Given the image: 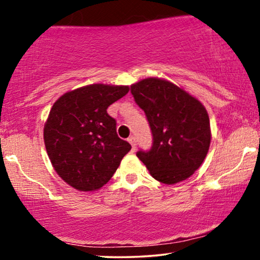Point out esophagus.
I'll list each match as a JSON object with an SVG mask.
<instances>
[{"label": "esophagus", "mask_w": 260, "mask_h": 260, "mask_svg": "<svg viewBox=\"0 0 260 260\" xmlns=\"http://www.w3.org/2000/svg\"><path fill=\"white\" fill-rule=\"evenodd\" d=\"M127 141H129V143L131 144V147H133V150H136V145H137L136 138H135L134 136H131V137L127 138Z\"/></svg>", "instance_id": "34e87169"}]
</instances>
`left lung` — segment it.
<instances>
[{
  "label": "left lung",
  "mask_w": 260,
  "mask_h": 260,
  "mask_svg": "<svg viewBox=\"0 0 260 260\" xmlns=\"http://www.w3.org/2000/svg\"><path fill=\"white\" fill-rule=\"evenodd\" d=\"M135 102L147 116L152 147L138 151L155 180L166 184L187 180L200 168L211 144V124L202 103L162 78H145L131 85Z\"/></svg>",
  "instance_id": "obj_1"
}]
</instances>
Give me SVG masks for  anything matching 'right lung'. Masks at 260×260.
<instances>
[{"label": "right lung", "instance_id": "obj_1", "mask_svg": "<svg viewBox=\"0 0 260 260\" xmlns=\"http://www.w3.org/2000/svg\"><path fill=\"white\" fill-rule=\"evenodd\" d=\"M129 90L124 85H86L53 104L44 126L45 147L56 174L74 189L102 188L130 151L106 111Z\"/></svg>", "mask_w": 260, "mask_h": 260}]
</instances>
